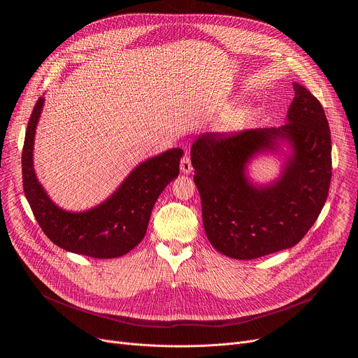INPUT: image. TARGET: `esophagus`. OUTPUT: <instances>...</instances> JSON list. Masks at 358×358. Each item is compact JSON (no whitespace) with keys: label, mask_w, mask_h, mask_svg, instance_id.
<instances>
[{"label":"esophagus","mask_w":358,"mask_h":358,"mask_svg":"<svg viewBox=\"0 0 358 358\" xmlns=\"http://www.w3.org/2000/svg\"><path fill=\"white\" fill-rule=\"evenodd\" d=\"M180 170H181L182 174H191V173H192V166H191V160H189V156H188V155H185V156L181 159Z\"/></svg>","instance_id":"obj_1"}]
</instances>
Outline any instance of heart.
<instances>
[{
  "label": "heart",
  "mask_w": 358,
  "mask_h": 358,
  "mask_svg": "<svg viewBox=\"0 0 358 358\" xmlns=\"http://www.w3.org/2000/svg\"><path fill=\"white\" fill-rule=\"evenodd\" d=\"M246 116V109L243 108H236L229 110L228 113L222 115L215 123H214V131L220 134H227L234 131L235 129L239 127L242 120Z\"/></svg>",
  "instance_id": "1"
}]
</instances>
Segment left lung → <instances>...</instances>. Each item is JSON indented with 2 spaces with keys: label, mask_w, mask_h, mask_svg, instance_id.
<instances>
[{
  "label": "left lung",
  "mask_w": 358,
  "mask_h": 358,
  "mask_svg": "<svg viewBox=\"0 0 358 358\" xmlns=\"http://www.w3.org/2000/svg\"><path fill=\"white\" fill-rule=\"evenodd\" d=\"M280 127L235 136L202 134L191 147L202 224L225 257L248 261L294 246L316 222L331 180V137L320 101L300 83ZM281 162L258 183L248 167L261 155Z\"/></svg>",
  "instance_id": "left-lung-1"
}]
</instances>
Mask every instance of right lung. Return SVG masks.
<instances>
[{
  "label": "right lung",
  "instance_id": "add662e5",
  "mask_svg": "<svg viewBox=\"0 0 358 358\" xmlns=\"http://www.w3.org/2000/svg\"><path fill=\"white\" fill-rule=\"evenodd\" d=\"M43 103L45 99L39 97L28 122L22 150L24 192L39 227L68 252L97 259L123 257L143 241L157 198L178 177L182 150L171 148L137 164L97 206L68 211L48 195L34 169L35 131Z\"/></svg>",
  "mask_w": 358,
  "mask_h": 358
}]
</instances>
